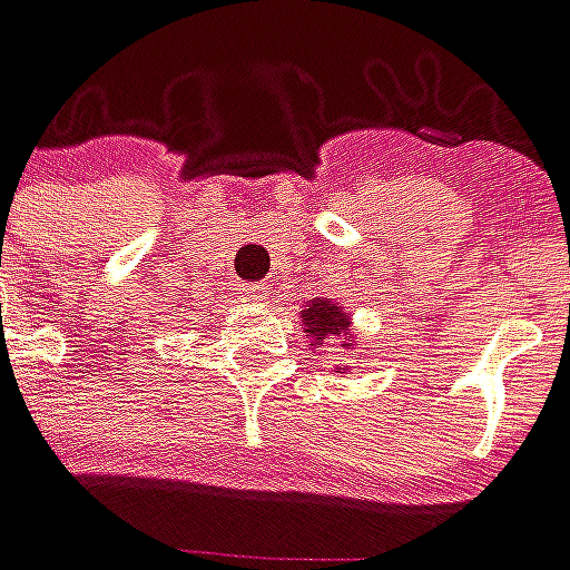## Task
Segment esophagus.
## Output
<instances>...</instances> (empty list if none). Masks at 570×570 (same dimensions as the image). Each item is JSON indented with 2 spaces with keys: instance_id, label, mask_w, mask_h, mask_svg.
Listing matches in <instances>:
<instances>
[{
  "instance_id": "34e87169",
  "label": "esophagus",
  "mask_w": 570,
  "mask_h": 570,
  "mask_svg": "<svg viewBox=\"0 0 570 570\" xmlns=\"http://www.w3.org/2000/svg\"><path fill=\"white\" fill-rule=\"evenodd\" d=\"M268 296H272V284H249L247 286L249 302H265Z\"/></svg>"
}]
</instances>
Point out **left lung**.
<instances>
[{"label": "left lung", "instance_id": "8db88e82", "mask_svg": "<svg viewBox=\"0 0 570 570\" xmlns=\"http://www.w3.org/2000/svg\"><path fill=\"white\" fill-rule=\"evenodd\" d=\"M302 323L305 333L314 338L311 345L321 347L326 338H338L345 351H354V333H351V314H347L338 302L330 298H311L305 311H302Z\"/></svg>", "mask_w": 570, "mask_h": 570}]
</instances>
